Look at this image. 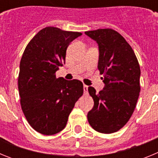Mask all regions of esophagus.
Here are the masks:
<instances>
[{"mask_svg":"<svg viewBox=\"0 0 158 158\" xmlns=\"http://www.w3.org/2000/svg\"><path fill=\"white\" fill-rule=\"evenodd\" d=\"M83 89H84V93H85V94H87V93H88V85H84Z\"/></svg>","mask_w":158,"mask_h":158,"instance_id":"1","label":"esophagus"}]
</instances>
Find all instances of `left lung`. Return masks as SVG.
<instances>
[{
	"instance_id": "left-lung-1",
	"label": "left lung",
	"mask_w": 158,
	"mask_h": 158,
	"mask_svg": "<svg viewBox=\"0 0 158 158\" xmlns=\"http://www.w3.org/2000/svg\"><path fill=\"white\" fill-rule=\"evenodd\" d=\"M85 33L98 44V69L104 83L98 93L93 87L88 89L94 100L88 120L95 131L114 133L128 122L135 111L140 93V66L133 49L115 30Z\"/></svg>"
}]
</instances>
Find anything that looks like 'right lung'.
<instances>
[{
  "label": "right lung",
  "mask_w": 158,
  "mask_h": 158,
  "mask_svg": "<svg viewBox=\"0 0 158 158\" xmlns=\"http://www.w3.org/2000/svg\"><path fill=\"white\" fill-rule=\"evenodd\" d=\"M81 35L47 27L38 32L24 50L18 77L20 104L31 127L42 135L62 131L83 94L81 81L55 75L65 64L69 43Z\"/></svg>",
  "instance_id": "add662e5"
}]
</instances>
